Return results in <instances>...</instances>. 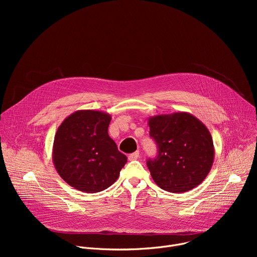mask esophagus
Returning <instances> with one entry per match:
<instances>
[{
  "label": "esophagus",
  "instance_id": "esophagus-1",
  "mask_svg": "<svg viewBox=\"0 0 257 257\" xmlns=\"http://www.w3.org/2000/svg\"><path fill=\"white\" fill-rule=\"evenodd\" d=\"M138 158H139V152H135V153H133V154H131V155L128 156V160H129V161H135V160H137Z\"/></svg>",
  "mask_w": 257,
  "mask_h": 257
}]
</instances>
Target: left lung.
<instances>
[{"instance_id":"1","label":"left lung","mask_w":257,"mask_h":257,"mask_svg":"<svg viewBox=\"0 0 257 257\" xmlns=\"http://www.w3.org/2000/svg\"><path fill=\"white\" fill-rule=\"evenodd\" d=\"M149 126L159 148L158 157L148 161L156 184L173 193L197 187L214 160L213 141L206 126L187 112L153 116Z\"/></svg>"}]
</instances>
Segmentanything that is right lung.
I'll return each instance as SVG.
<instances>
[{"mask_svg": "<svg viewBox=\"0 0 257 257\" xmlns=\"http://www.w3.org/2000/svg\"><path fill=\"white\" fill-rule=\"evenodd\" d=\"M112 117L94 109H79L59 126L53 144V163L73 188L96 193L117 181L127 157L108 136Z\"/></svg>", "mask_w": 257, "mask_h": 257, "instance_id": "add662e5", "label": "right lung"}]
</instances>
